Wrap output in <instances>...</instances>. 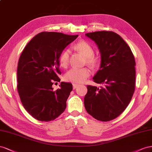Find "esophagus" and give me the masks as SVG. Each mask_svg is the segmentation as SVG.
<instances>
[{"instance_id":"obj_1","label":"esophagus","mask_w":152,"mask_h":152,"mask_svg":"<svg viewBox=\"0 0 152 152\" xmlns=\"http://www.w3.org/2000/svg\"><path fill=\"white\" fill-rule=\"evenodd\" d=\"M72 86H73V89H76L77 87V86H79V85L77 84V83H73Z\"/></svg>"}]
</instances>
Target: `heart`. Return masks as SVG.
Returning a JSON list of instances; mask_svg holds the SVG:
<instances>
[{
	"mask_svg": "<svg viewBox=\"0 0 152 152\" xmlns=\"http://www.w3.org/2000/svg\"><path fill=\"white\" fill-rule=\"evenodd\" d=\"M75 48L83 54L86 58V62L92 67H97L99 64V59L95 57L94 50L88 42L85 41L77 42ZM70 51L69 50H64L59 56V63L60 66L67 67L69 62ZM91 72L90 69L84 68H72L68 71L64 76V79L67 81L72 83H82L90 76Z\"/></svg>",
	"mask_w": 152,
	"mask_h": 152,
	"instance_id": "1",
	"label": "heart"
}]
</instances>
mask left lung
I'll return each instance as SVG.
<instances>
[{"mask_svg":"<svg viewBox=\"0 0 152 152\" xmlns=\"http://www.w3.org/2000/svg\"><path fill=\"white\" fill-rule=\"evenodd\" d=\"M85 35L95 42L100 51V68L93 80L102 86H87L85 107L94 118L107 122L118 116L131 101L135 90V59L118 34L97 31Z\"/></svg>","mask_w":152,"mask_h":152,"instance_id":"left-lung-1","label":"left lung"}]
</instances>
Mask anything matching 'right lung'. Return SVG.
I'll use <instances>...</instances> for the list:
<instances>
[{
  "label": "right lung",
  "instance_id": "right-lung-1",
  "mask_svg": "<svg viewBox=\"0 0 152 152\" xmlns=\"http://www.w3.org/2000/svg\"><path fill=\"white\" fill-rule=\"evenodd\" d=\"M78 35L43 32L34 36L21 53L17 69L18 92L28 113L39 121L50 122L61 115L72 90L71 83L59 82V56Z\"/></svg>",
  "mask_w": 152,
  "mask_h": 152
}]
</instances>
